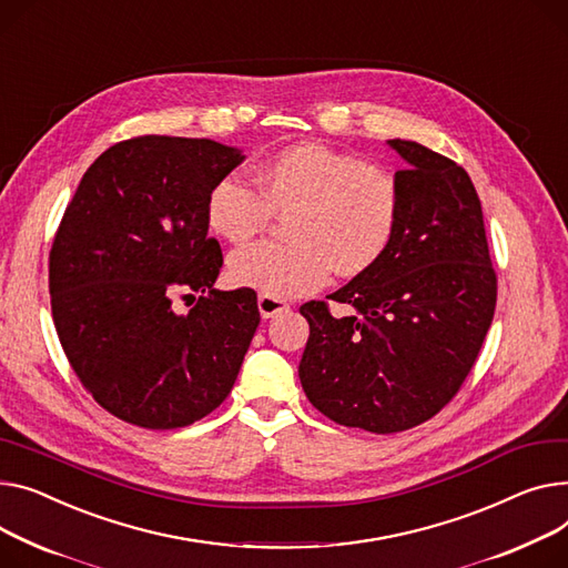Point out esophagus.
I'll list each match as a JSON object with an SVG mask.
<instances>
[{
    "label": "esophagus",
    "mask_w": 568,
    "mask_h": 568,
    "mask_svg": "<svg viewBox=\"0 0 568 568\" xmlns=\"http://www.w3.org/2000/svg\"><path fill=\"white\" fill-rule=\"evenodd\" d=\"M287 308H290V304H285L283 298H276V296H270V294L257 296V311H260L262 320H272V317L285 313Z\"/></svg>",
    "instance_id": "esophagus-1"
}]
</instances>
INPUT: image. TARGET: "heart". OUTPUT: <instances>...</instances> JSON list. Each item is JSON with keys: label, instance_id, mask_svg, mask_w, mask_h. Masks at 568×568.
Masks as SVG:
<instances>
[{"label": "heart", "instance_id": "obj_1", "mask_svg": "<svg viewBox=\"0 0 568 568\" xmlns=\"http://www.w3.org/2000/svg\"><path fill=\"white\" fill-rule=\"evenodd\" d=\"M395 175L324 143L278 150L255 173V189L225 175L210 189L205 219L212 233L246 242L287 214L290 242H257L229 255L235 285L276 298L320 290L331 272L352 278L388 253L399 225Z\"/></svg>", "mask_w": 568, "mask_h": 568}]
</instances>
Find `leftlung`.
Here are the masks:
<instances>
[{
  "label": "left lung",
  "mask_w": 568,
  "mask_h": 568,
  "mask_svg": "<svg viewBox=\"0 0 568 568\" xmlns=\"http://www.w3.org/2000/svg\"><path fill=\"white\" fill-rule=\"evenodd\" d=\"M406 169L388 253L326 301L301 306L311 335L298 379L311 404L337 425L395 434L423 425L473 369L494 322L498 278L470 175L434 150L390 139Z\"/></svg>",
  "instance_id": "1"
}]
</instances>
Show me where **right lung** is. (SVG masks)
Listing matches in <instances>:
<instances>
[{
    "label": "right lung",
    "instance_id": "1",
    "mask_svg": "<svg viewBox=\"0 0 568 568\" xmlns=\"http://www.w3.org/2000/svg\"><path fill=\"white\" fill-rule=\"evenodd\" d=\"M242 162L212 139L134 136L104 150L63 212L54 326L82 386L130 425L186 427L233 390L260 313L253 290H214L223 255L205 201ZM178 295L195 298L189 314Z\"/></svg>",
    "mask_w": 568,
    "mask_h": 568
}]
</instances>
